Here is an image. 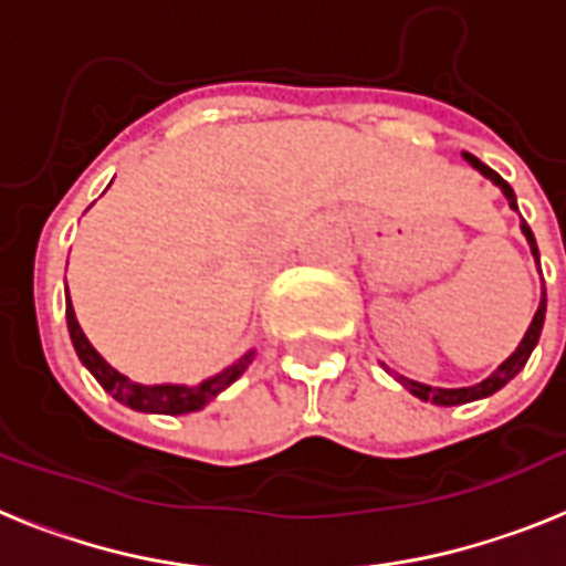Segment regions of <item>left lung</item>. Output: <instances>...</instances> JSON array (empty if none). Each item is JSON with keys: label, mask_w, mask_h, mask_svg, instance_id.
Instances as JSON below:
<instances>
[{"label": "left lung", "mask_w": 566, "mask_h": 566, "mask_svg": "<svg viewBox=\"0 0 566 566\" xmlns=\"http://www.w3.org/2000/svg\"><path fill=\"white\" fill-rule=\"evenodd\" d=\"M462 155H464V161H468L470 167L476 169V172H482L490 184H496V187L502 189V195H504V198H507L510 209H513V212H518L516 192L510 189V184L504 181L502 175L493 172V169H490L488 164L479 161L476 155H470V153H462ZM522 234H524V238H527L530 252H533V258H536V263H538L536 238H533V232H530V227L524 221H522ZM538 272H542V263H538ZM544 314H547V292H544V289H542V303H538L536 314H533V323H530V328H527V332H524L522 343L516 345V352L510 354V357L504 359V363L499 365L496 371L490 374V377H484L482 382H476V385H468V388H433V385H424V382H417V379L402 377V374H394L391 368H388V365H382V368L388 374H391V377L397 379L399 385H402L405 391H411L413 397H419V399H422V402L442 405V408H451V405H464V402H476V399H484V397H490V394H496L499 388H504V385H507L510 379L516 377V374L522 371L524 365H527L530 354H533V348H536L538 337H542Z\"/></svg>", "instance_id": "left-lung-1"}]
</instances>
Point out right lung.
<instances>
[{"label":"right lung","instance_id":"obj_1","mask_svg":"<svg viewBox=\"0 0 566 566\" xmlns=\"http://www.w3.org/2000/svg\"><path fill=\"white\" fill-rule=\"evenodd\" d=\"M64 314H67L70 339H73V348H76L84 368L96 377V382L102 385L109 397L118 399L122 405H127V408L142 413H167V417H181V413L201 411L203 405H209L218 394L227 391L229 385H232L240 374L247 371L254 359V348H252V352H247L240 359H234L232 365H227L223 371L201 379L198 385H175V382L144 385L124 377L122 371H115L113 365H109L107 359L93 348V343L84 337L82 326H78V319H76V312H73V303H70V292H67V312Z\"/></svg>","mask_w":566,"mask_h":566}]
</instances>
